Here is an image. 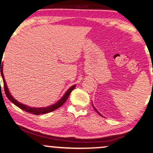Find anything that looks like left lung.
Listing matches in <instances>:
<instances>
[{
	"instance_id": "1",
	"label": "left lung",
	"mask_w": 153,
	"mask_h": 153,
	"mask_svg": "<svg viewBox=\"0 0 153 153\" xmlns=\"http://www.w3.org/2000/svg\"><path fill=\"white\" fill-rule=\"evenodd\" d=\"M94 109H95V110H96V111H97V112H98V111H97V110H96V108H94ZM98 113H99V112H98ZM100 115H101V114H100Z\"/></svg>"
}]
</instances>
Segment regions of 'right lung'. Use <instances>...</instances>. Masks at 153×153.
I'll return each instance as SVG.
<instances>
[{"mask_svg":"<svg viewBox=\"0 0 153 153\" xmlns=\"http://www.w3.org/2000/svg\"><path fill=\"white\" fill-rule=\"evenodd\" d=\"M1 58H2V57H1L0 58V62H1L0 72H1V75H2V77H3V86H4L5 94H6V96L8 97V99H9L12 103H14L16 106H18L19 108H21V109L25 111L28 112V113L33 114H35V115H39V114H44L49 113V112H51V111H53L56 110L57 108H59V107H60L61 106H62V105L64 104L65 103V101H67V99H68V98L69 97L70 94H71L72 91H73V89H74L75 88V85H73V86L70 88L69 90L67 91V92L65 93V94L64 95V96H63L62 99L59 100L58 102L56 103L55 104L52 105V106H50L49 107H46V108H31V107H29V106H26V105H24V104H22V103L18 102V101H16V100L13 99V98L11 96H10L9 91H8V88H7L6 81H5V80H4V76H3V67H2V65H1V61H2V59H1ZM1 66V68H0Z\"/></svg>","mask_w":153,"mask_h":153,"instance_id":"right-lung-1","label":"right lung"}]
</instances>
